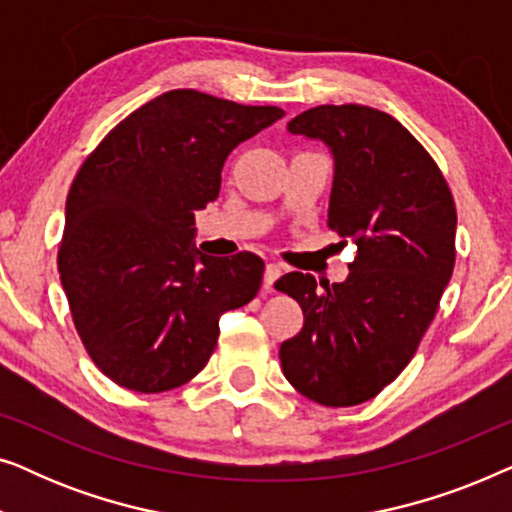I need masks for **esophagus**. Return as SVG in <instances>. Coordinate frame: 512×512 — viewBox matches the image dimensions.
I'll return each instance as SVG.
<instances>
[{"mask_svg":"<svg viewBox=\"0 0 512 512\" xmlns=\"http://www.w3.org/2000/svg\"><path fill=\"white\" fill-rule=\"evenodd\" d=\"M279 277H282V265H277V263H268V265H265L263 289H265V291H272V284H275Z\"/></svg>","mask_w":512,"mask_h":512,"instance_id":"34e87169","label":"esophagus"}]
</instances>
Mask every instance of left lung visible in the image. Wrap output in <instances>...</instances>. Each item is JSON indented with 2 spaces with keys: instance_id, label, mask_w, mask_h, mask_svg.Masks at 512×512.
Segmentation results:
<instances>
[{
  "instance_id": "8db88e82",
  "label": "left lung",
  "mask_w": 512,
  "mask_h": 512,
  "mask_svg": "<svg viewBox=\"0 0 512 512\" xmlns=\"http://www.w3.org/2000/svg\"><path fill=\"white\" fill-rule=\"evenodd\" d=\"M286 130L331 151L328 226L356 256L345 282L277 279L305 314L279 361L310 401L347 408L380 394L415 356L452 277L457 209L433 158L384 111L321 104Z\"/></svg>"
}]
</instances>
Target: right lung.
I'll list each match as a JSON object with an SVG mask.
<instances>
[{
	"mask_svg": "<svg viewBox=\"0 0 512 512\" xmlns=\"http://www.w3.org/2000/svg\"><path fill=\"white\" fill-rule=\"evenodd\" d=\"M282 116L170 90L132 111L81 165L58 270L76 331L109 380L142 394L181 387L207 366L221 314L261 289V258L202 254L193 226L219 198L230 151Z\"/></svg>",
	"mask_w": 512,
	"mask_h": 512,
	"instance_id": "obj_1",
	"label": "right lung"
}]
</instances>
